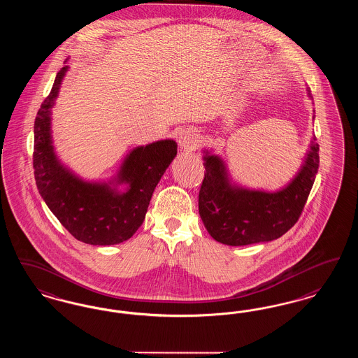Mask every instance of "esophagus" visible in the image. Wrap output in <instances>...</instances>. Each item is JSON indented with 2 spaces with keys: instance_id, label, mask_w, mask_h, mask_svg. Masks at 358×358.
Listing matches in <instances>:
<instances>
[{
  "instance_id": "1",
  "label": "esophagus",
  "mask_w": 358,
  "mask_h": 358,
  "mask_svg": "<svg viewBox=\"0 0 358 358\" xmlns=\"http://www.w3.org/2000/svg\"><path fill=\"white\" fill-rule=\"evenodd\" d=\"M177 141H178V145L182 150H185V152L194 150L197 148V143H199V133L194 129H182L178 133Z\"/></svg>"
}]
</instances>
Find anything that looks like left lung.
Listing matches in <instances>:
<instances>
[{
    "instance_id": "obj_1",
    "label": "left lung",
    "mask_w": 358,
    "mask_h": 358,
    "mask_svg": "<svg viewBox=\"0 0 358 358\" xmlns=\"http://www.w3.org/2000/svg\"><path fill=\"white\" fill-rule=\"evenodd\" d=\"M202 153L206 173L199 196L201 220L215 241L229 246L269 243L285 234L300 217L320 165L313 137L294 177L277 190H264L236 182L213 149Z\"/></svg>"
}]
</instances>
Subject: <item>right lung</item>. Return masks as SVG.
I'll list each match as a JSON object with an SVG mask.
<instances>
[{
  "mask_svg": "<svg viewBox=\"0 0 358 358\" xmlns=\"http://www.w3.org/2000/svg\"><path fill=\"white\" fill-rule=\"evenodd\" d=\"M68 61L34 121L37 189L52 213L78 241L100 246L124 243L143 225L152 194L177 156V143L166 138L133 148L109 180L90 181L73 172L58 157L52 134V110L69 71Z\"/></svg>",
  "mask_w": 358,
  "mask_h": 358,
  "instance_id": "right-lung-1",
  "label": "right lung"
}]
</instances>
